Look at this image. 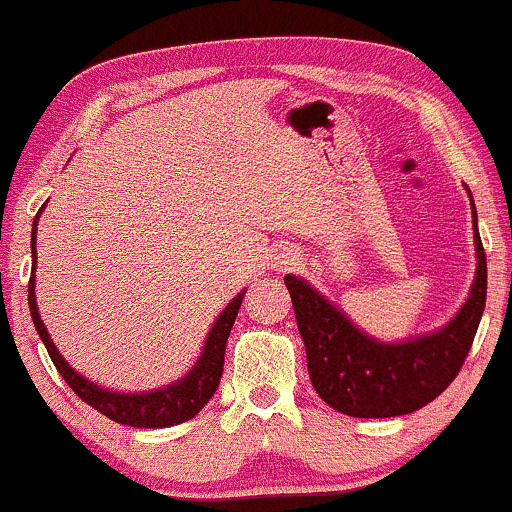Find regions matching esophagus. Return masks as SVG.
<instances>
[{"mask_svg": "<svg viewBox=\"0 0 512 512\" xmlns=\"http://www.w3.org/2000/svg\"><path fill=\"white\" fill-rule=\"evenodd\" d=\"M294 261H296V256L291 254V251H280V254L275 256V268L287 270L289 265H294Z\"/></svg>", "mask_w": 512, "mask_h": 512, "instance_id": "obj_1", "label": "esophagus"}]
</instances>
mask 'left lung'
Masks as SVG:
<instances>
[{"label": "left lung", "instance_id": "left-lung-1", "mask_svg": "<svg viewBox=\"0 0 512 512\" xmlns=\"http://www.w3.org/2000/svg\"><path fill=\"white\" fill-rule=\"evenodd\" d=\"M470 209L477 258L473 287L459 313L430 334L397 343L378 341L303 277H284L305 343L310 381L331 409L355 418L404 416L433 402L459 374L487 301V256L477 232L473 195Z\"/></svg>", "mask_w": 512, "mask_h": 512}]
</instances>
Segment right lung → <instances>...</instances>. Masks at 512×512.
Wrapping results in <instances>:
<instances>
[{
	"mask_svg": "<svg viewBox=\"0 0 512 512\" xmlns=\"http://www.w3.org/2000/svg\"><path fill=\"white\" fill-rule=\"evenodd\" d=\"M46 204H42V209ZM42 209L32 221V275H30V287H28V303L32 322L42 343L46 345V353L56 364L58 374L65 378V383L82 397L86 404H91L96 411H101L103 416L112 418V421L122 423V426H134V428H169L176 423L190 421L192 416L202 411L211 397H214L218 383H221L223 374V362H225V343H228L230 329L235 324L237 310H240L242 298L247 294V289L240 291L232 301L225 305V310L216 317V322L211 324V331L204 341L202 355L197 357V362L192 364V369L178 381L169 383L164 388L145 390V393H117V390H108L98 383L84 378L79 371H75L68 364V360L58 353L56 343L51 341L49 331L42 317H39L37 298H35V265H37V223L42 216Z\"/></svg>",
	"mask_w": 512,
	"mask_h": 512,
	"instance_id": "1",
	"label": "right lung"
}]
</instances>
